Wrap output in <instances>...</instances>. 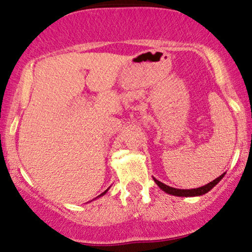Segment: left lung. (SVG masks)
<instances>
[{"instance_id": "1", "label": "left lung", "mask_w": 252, "mask_h": 252, "mask_svg": "<svg viewBox=\"0 0 252 252\" xmlns=\"http://www.w3.org/2000/svg\"><path fill=\"white\" fill-rule=\"evenodd\" d=\"M224 175H225V173H222L220 176H218V178L215 179V180L211 181L210 184L205 185V186L198 187V189H174V187L167 186V185H164L163 182L156 180L155 178H153V179H154V181L156 182V185H158V186L160 187V189H162L163 192L168 193V194H172V195H175V196H199V195H202V194H206L207 192H210V190L212 189L213 187H215L216 185L218 184V182L220 181L222 178H224Z\"/></svg>"}]
</instances>
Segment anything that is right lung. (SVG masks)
Masks as SVG:
<instances>
[{
    "label": "right lung",
    "mask_w": 252,
    "mask_h": 252,
    "mask_svg": "<svg viewBox=\"0 0 252 252\" xmlns=\"http://www.w3.org/2000/svg\"><path fill=\"white\" fill-rule=\"evenodd\" d=\"M109 189H110V187H109ZM108 189H105V190H104V192L102 193V194H100V195H98V196H97V198H99V196H102V195H104V194H105V193H106V192H108Z\"/></svg>",
    "instance_id": "right-lung-1"
}]
</instances>
